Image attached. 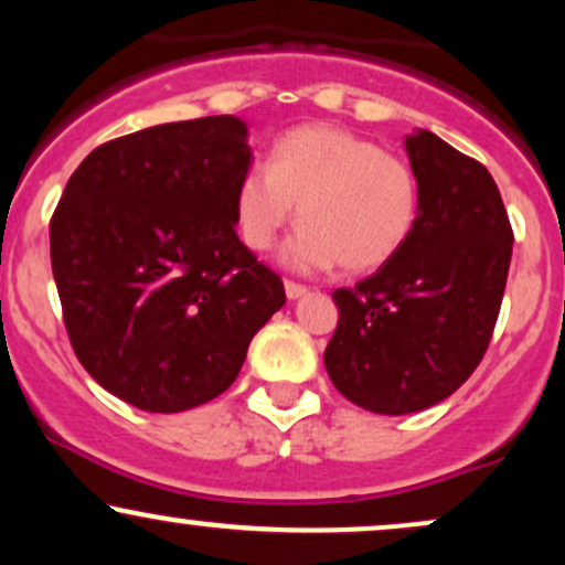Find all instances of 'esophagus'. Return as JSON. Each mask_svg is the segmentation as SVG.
Segmentation results:
<instances>
[{"label": "esophagus", "instance_id": "esophagus-1", "mask_svg": "<svg viewBox=\"0 0 565 565\" xmlns=\"http://www.w3.org/2000/svg\"><path fill=\"white\" fill-rule=\"evenodd\" d=\"M284 291H287L289 300H300V297L308 295V287H302V284H295V281H284Z\"/></svg>", "mask_w": 565, "mask_h": 565}]
</instances>
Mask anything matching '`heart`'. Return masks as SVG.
<instances>
[{
  "label": "heart",
  "instance_id": "b5f03b06",
  "mask_svg": "<svg viewBox=\"0 0 565 565\" xmlns=\"http://www.w3.org/2000/svg\"><path fill=\"white\" fill-rule=\"evenodd\" d=\"M300 231L284 246L295 270L350 274L387 265L412 238L419 215L417 174L374 140L337 125H302L274 142L268 170L238 178L233 217L242 242L274 249L295 217Z\"/></svg>",
  "mask_w": 565,
  "mask_h": 565
}]
</instances>
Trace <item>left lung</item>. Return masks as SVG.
<instances>
[{
    "label": "left lung",
    "instance_id": "1",
    "mask_svg": "<svg viewBox=\"0 0 565 565\" xmlns=\"http://www.w3.org/2000/svg\"><path fill=\"white\" fill-rule=\"evenodd\" d=\"M419 183L412 238L355 289H337L329 380L374 414L440 404L481 364L502 305L512 228L481 161L438 135L404 140Z\"/></svg>",
    "mask_w": 565,
    "mask_h": 565
}]
</instances>
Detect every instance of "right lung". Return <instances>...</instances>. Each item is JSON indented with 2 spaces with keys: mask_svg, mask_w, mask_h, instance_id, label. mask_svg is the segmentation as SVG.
<instances>
[{
  "mask_svg": "<svg viewBox=\"0 0 565 565\" xmlns=\"http://www.w3.org/2000/svg\"><path fill=\"white\" fill-rule=\"evenodd\" d=\"M246 135L236 116H204L103 142L50 220L76 359L142 412L178 414L228 391L252 337L287 302L236 236Z\"/></svg>",
  "mask_w": 565,
  "mask_h": 565,
  "instance_id": "add662e5",
  "label": "right lung"
}]
</instances>
